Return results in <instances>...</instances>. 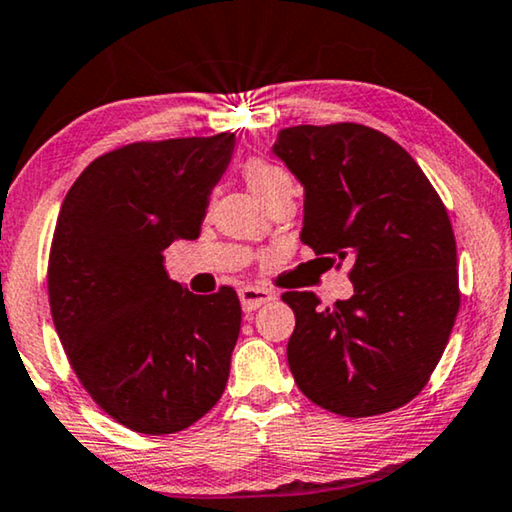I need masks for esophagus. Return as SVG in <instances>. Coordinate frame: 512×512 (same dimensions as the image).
<instances>
[{
  "label": "esophagus",
  "instance_id": "esophagus-1",
  "mask_svg": "<svg viewBox=\"0 0 512 512\" xmlns=\"http://www.w3.org/2000/svg\"><path fill=\"white\" fill-rule=\"evenodd\" d=\"M272 300H274V293L268 291V288H258V286L240 288V302L244 311H254L258 307L268 305Z\"/></svg>",
  "mask_w": 512,
  "mask_h": 512
}]
</instances>
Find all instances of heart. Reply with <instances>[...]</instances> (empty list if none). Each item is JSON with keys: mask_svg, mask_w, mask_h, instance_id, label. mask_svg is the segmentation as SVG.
Wrapping results in <instances>:
<instances>
[{"mask_svg": "<svg viewBox=\"0 0 512 512\" xmlns=\"http://www.w3.org/2000/svg\"><path fill=\"white\" fill-rule=\"evenodd\" d=\"M242 177L258 201L268 205L279 196H293V175L284 166L268 159H249L242 164Z\"/></svg>", "mask_w": 512, "mask_h": 512, "instance_id": "b5f03b06", "label": "heart"}]
</instances>
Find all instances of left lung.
I'll list each match as a JSON object with an SVG mask.
<instances>
[{
	"mask_svg": "<svg viewBox=\"0 0 512 512\" xmlns=\"http://www.w3.org/2000/svg\"><path fill=\"white\" fill-rule=\"evenodd\" d=\"M274 154L305 184L300 240L348 261L353 298L321 307L288 291V367L325 411L381 416L409 404L439 365L459 311L457 247L441 196L409 152L365 124H300ZM342 265V263H339Z\"/></svg>",
	"mask_w": 512,
	"mask_h": 512,
	"instance_id": "8db88e82",
	"label": "left lung"
}]
</instances>
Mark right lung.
I'll return each mask as SVG.
<instances>
[{"label":"right lung","instance_id":"1","mask_svg":"<svg viewBox=\"0 0 512 512\" xmlns=\"http://www.w3.org/2000/svg\"><path fill=\"white\" fill-rule=\"evenodd\" d=\"M233 133L140 140L101 154L66 194L48 258L53 323L78 381L120 425L175 434L224 395L242 309L221 286L168 279L173 240H196Z\"/></svg>","mask_w":512,"mask_h":512}]
</instances>
